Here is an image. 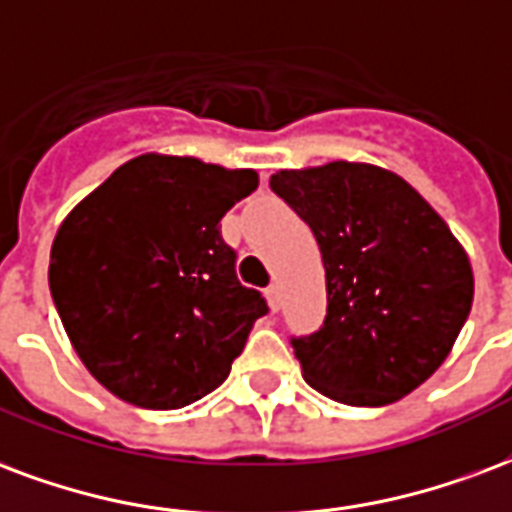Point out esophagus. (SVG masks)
Masks as SVG:
<instances>
[{
    "mask_svg": "<svg viewBox=\"0 0 512 512\" xmlns=\"http://www.w3.org/2000/svg\"><path fill=\"white\" fill-rule=\"evenodd\" d=\"M266 298H268V306H271V312H279V287L276 285L268 287Z\"/></svg>",
    "mask_w": 512,
    "mask_h": 512,
    "instance_id": "esophagus-1",
    "label": "esophagus"
}]
</instances>
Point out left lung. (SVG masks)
<instances>
[{
  "instance_id": "1",
  "label": "left lung",
  "mask_w": 512,
  "mask_h": 512,
  "mask_svg": "<svg viewBox=\"0 0 512 512\" xmlns=\"http://www.w3.org/2000/svg\"><path fill=\"white\" fill-rule=\"evenodd\" d=\"M268 184L323 255L325 323L293 339L304 380L350 407L404 399L445 363L472 309L464 246L418 189L380 165L276 170Z\"/></svg>"
}]
</instances>
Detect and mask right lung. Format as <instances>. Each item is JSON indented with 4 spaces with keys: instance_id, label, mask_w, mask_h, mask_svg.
Wrapping results in <instances>:
<instances>
[{
    "instance_id": "right-lung-1",
    "label": "right lung",
    "mask_w": 512,
    "mask_h": 512,
    "mask_svg": "<svg viewBox=\"0 0 512 512\" xmlns=\"http://www.w3.org/2000/svg\"><path fill=\"white\" fill-rule=\"evenodd\" d=\"M257 181L149 151L64 217L48 285L73 350L116 399L179 410L227 380L268 304L236 279L219 222Z\"/></svg>"
}]
</instances>
